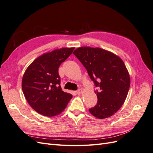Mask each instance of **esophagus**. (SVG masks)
Instances as JSON below:
<instances>
[{"mask_svg":"<svg viewBox=\"0 0 153 153\" xmlns=\"http://www.w3.org/2000/svg\"><path fill=\"white\" fill-rule=\"evenodd\" d=\"M82 90L81 89H78V90L76 91L77 94H82Z\"/></svg>","mask_w":153,"mask_h":153,"instance_id":"obj_1","label":"esophagus"}]
</instances>
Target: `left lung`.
<instances>
[{
	"label": "left lung",
	"mask_w": 153,
	"mask_h": 153,
	"mask_svg": "<svg viewBox=\"0 0 153 153\" xmlns=\"http://www.w3.org/2000/svg\"><path fill=\"white\" fill-rule=\"evenodd\" d=\"M73 54L98 89L94 91L98 102L89 112L101 119L112 116L123 105L130 85V78L123 60L100 48L80 47Z\"/></svg>",
	"instance_id": "left-lung-1"
}]
</instances>
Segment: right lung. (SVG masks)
<instances>
[{"instance_id":"add662e5","label":"right lung","mask_w":153,"mask_h":153,"mask_svg":"<svg viewBox=\"0 0 153 153\" xmlns=\"http://www.w3.org/2000/svg\"><path fill=\"white\" fill-rule=\"evenodd\" d=\"M75 48H64L44 53L27 68L22 78V91L36 112L47 117L55 116L65 109L73 96L61 87L59 68Z\"/></svg>"}]
</instances>
